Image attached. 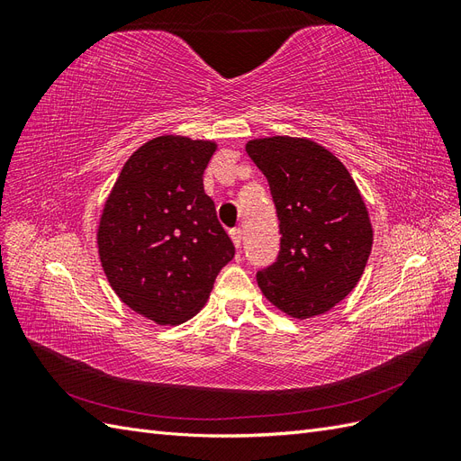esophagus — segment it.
Wrapping results in <instances>:
<instances>
[{
    "label": "esophagus",
    "mask_w": 461,
    "mask_h": 461,
    "mask_svg": "<svg viewBox=\"0 0 461 461\" xmlns=\"http://www.w3.org/2000/svg\"><path fill=\"white\" fill-rule=\"evenodd\" d=\"M230 239L236 248L242 246V229H230Z\"/></svg>",
    "instance_id": "obj_1"
}]
</instances>
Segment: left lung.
Masks as SVG:
<instances>
[{"mask_svg": "<svg viewBox=\"0 0 461 461\" xmlns=\"http://www.w3.org/2000/svg\"><path fill=\"white\" fill-rule=\"evenodd\" d=\"M246 151L267 178L281 232L276 261L258 271L261 292L290 317L329 312L354 290L373 246L354 178L308 138H259Z\"/></svg>", "mask_w": 461, "mask_h": 461, "instance_id": "obj_1", "label": "left lung"}]
</instances>
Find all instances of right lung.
Listing matches in <instances>:
<instances>
[{"label": "right lung", "instance_id": "add662e5", "mask_svg": "<svg viewBox=\"0 0 461 461\" xmlns=\"http://www.w3.org/2000/svg\"><path fill=\"white\" fill-rule=\"evenodd\" d=\"M215 142L159 136L124 163L97 229L102 267L115 294L158 325L200 312L234 244L203 192Z\"/></svg>", "mask_w": 461, "mask_h": 461}]
</instances>
